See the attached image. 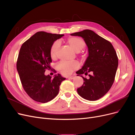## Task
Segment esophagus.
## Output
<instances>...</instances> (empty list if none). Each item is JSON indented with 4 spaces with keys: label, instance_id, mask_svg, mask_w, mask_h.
<instances>
[{
    "label": "esophagus",
    "instance_id": "esophagus-1",
    "mask_svg": "<svg viewBox=\"0 0 135 135\" xmlns=\"http://www.w3.org/2000/svg\"><path fill=\"white\" fill-rule=\"evenodd\" d=\"M75 78V76L74 75H71V76H68V78H69V79H73Z\"/></svg>",
    "mask_w": 135,
    "mask_h": 135
}]
</instances>
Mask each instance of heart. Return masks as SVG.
Here are the masks:
<instances>
[{"mask_svg": "<svg viewBox=\"0 0 135 135\" xmlns=\"http://www.w3.org/2000/svg\"><path fill=\"white\" fill-rule=\"evenodd\" d=\"M66 43L77 53L82 50L85 46L84 40L82 38L79 37L69 38L66 40ZM59 47V42L56 41L52 44L50 49V56L52 60L56 59ZM79 66V63L76 61H73V62L61 61L57 65V69L61 74L64 75H68L78 68Z\"/></svg>", "mask_w": 135, "mask_h": 135, "instance_id": "heart-1", "label": "heart"}]
</instances>
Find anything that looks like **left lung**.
Returning a JSON list of instances; mask_svg holds the SVG:
<instances>
[{
  "instance_id": "obj_1",
  "label": "left lung",
  "mask_w": 135,
  "mask_h": 135,
  "mask_svg": "<svg viewBox=\"0 0 135 135\" xmlns=\"http://www.w3.org/2000/svg\"><path fill=\"white\" fill-rule=\"evenodd\" d=\"M70 35L81 36L88 50V56L82 68L76 72L77 76L82 77L84 81L77 92L85 100H99L109 91L114 83L118 66L117 53L111 43L91 30ZM88 73L89 79L83 76Z\"/></svg>"
}]
</instances>
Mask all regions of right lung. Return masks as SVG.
<instances>
[{
  "mask_svg": "<svg viewBox=\"0 0 135 135\" xmlns=\"http://www.w3.org/2000/svg\"><path fill=\"white\" fill-rule=\"evenodd\" d=\"M64 35L39 31L24 42L20 48L17 70L24 90L36 101L46 103L54 99L59 93L61 82L66 79L60 74L53 78L45 75L46 69H51L52 45Z\"/></svg>",
  "mask_w": 135,
  "mask_h": 135,
  "instance_id": "1",
  "label": "right lung"
}]
</instances>
